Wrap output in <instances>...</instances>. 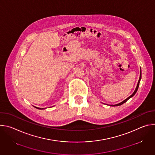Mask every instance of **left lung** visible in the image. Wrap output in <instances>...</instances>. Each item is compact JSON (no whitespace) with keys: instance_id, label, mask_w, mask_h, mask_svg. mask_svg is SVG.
I'll return each instance as SVG.
<instances>
[{"instance_id":"1","label":"left lung","mask_w":155,"mask_h":155,"mask_svg":"<svg viewBox=\"0 0 155 155\" xmlns=\"http://www.w3.org/2000/svg\"><path fill=\"white\" fill-rule=\"evenodd\" d=\"M141 78H142V73H141V69H140V77H139V81H138V83H137V86H136V88L135 91H134V93H132V94L129 97H128L127 99H126L125 100H124L123 101H122L121 102H120V103H119V104H115V105H110V106H119V105H121L123 104L124 103H125V102H126L127 100H129L130 98H131L132 97H133V96L135 95V94L136 93V92L137 91V90H138L139 86V83H140V81Z\"/></svg>"}]
</instances>
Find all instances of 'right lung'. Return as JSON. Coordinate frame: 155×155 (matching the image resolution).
<instances>
[{
    "mask_svg": "<svg viewBox=\"0 0 155 155\" xmlns=\"http://www.w3.org/2000/svg\"><path fill=\"white\" fill-rule=\"evenodd\" d=\"M35 108H37V109H40V110H42V109H43V108H38V107H35V106H34Z\"/></svg>",
    "mask_w": 155,
    "mask_h": 155,
    "instance_id": "add662e5",
    "label": "right lung"
}]
</instances>
